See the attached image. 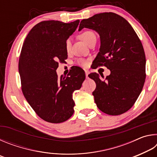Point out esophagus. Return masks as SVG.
<instances>
[{
    "label": "esophagus",
    "instance_id": "34e87169",
    "mask_svg": "<svg viewBox=\"0 0 157 157\" xmlns=\"http://www.w3.org/2000/svg\"><path fill=\"white\" fill-rule=\"evenodd\" d=\"M85 74H86V78H88V75H89V71H87V70H85Z\"/></svg>",
    "mask_w": 157,
    "mask_h": 157
}]
</instances>
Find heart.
<instances>
[{
  "label": "heart",
  "mask_w": 157,
  "mask_h": 157,
  "mask_svg": "<svg viewBox=\"0 0 157 157\" xmlns=\"http://www.w3.org/2000/svg\"><path fill=\"white\" fill-rule=\"evenodd\" d=\"M80 38L82 41H84L85 43L86 44H88L91 42L93 39H96V36H95V34L93 31L91 30H85L84 31L83 33H82L80 34ZM65 47H66V49L67 51H69L71 49V39H68L66 41V43H65ZM78 63L79 64H80L83 66H86V62L84 59H80L78 60Z\"/></svg>",
  "instance_id": "1"
}]
</instances>
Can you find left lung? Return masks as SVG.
Returning a JSON list of instances; mask_svg holds the SVG:
<instances>
[{
    "label": "left lung",
    "mask_w": 157,
    "mask_h": 157,
    "mask_svg": "<svg viewBox=\"0 0 157 157\" xmlns=\"http://www.w3.org/2000/svg\"><path fill=\"white\" fill-rule=\"evenodd\" d=\"M84 28L96 31L100 38L93 68L104 66L111 71L105 79L96 73L89 75L96 84L93 92L95 104L109 115H121L134 105L145 83L146 60L141 41L128 21L113 12L83 19L79 30Z\"/></svg>",
    "instance_id": "left-lung-1"
}]
</instances>
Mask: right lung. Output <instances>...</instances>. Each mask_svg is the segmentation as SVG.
<instances>
[{
	"mask_svg": "<svg viewBox=\"0 0 157 157\" xmlns=\"http://www.w3.org/2000/svg\"><path fill=\"white\" fill-rule=\"evenodd\" d=\"M79 21L66 23L44 21L34 25L21 49L18 72L26 100L45 121L60 123L74 113L73 93L85 79L83 69L73 66L67 77L58 78L59 62L67 59L65 43Z\"/></svg>",
	"mask_w": 157,
	"mask_h": 157,
	"instance_id": "1",
	"label": "right lung"
}]
</instances>
